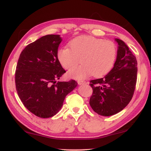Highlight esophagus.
Returning <instances> with one entry per match:
<instances>
[{
  "label": "esophagus",
  "mask_w": 151,
  "mask_h": 151,
  "mask_svg": "<svg viewBox=\"0 0 151 151\" xmlns=\"http://www.w3.org/2000/svg\"><path fill=\"white\" fill-rule=\"evenodd\" d=\"M78 84H80V85H82V84H86V82L84 81V80H78Z\"/></svg>",
  "instance_id": "1"
}]
</instances>
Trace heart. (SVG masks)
<instances>
[{
	"mask_svg": "<svg viewBox=\"0 0 151 151\" xmlns=\"http://www.w3.org/2000/svg\"><path fill=\"white\" fill-rule=\"evenodd\" d=\"M70 47H64L58 51L60 63L65 69L75 67L81 59L83 65L68 72V76L82 80L93 75L100 77L109 73L114 65L117 49L111 41L91 36H81L73 39Z\"/></svg>",
	"mask_w": 151,
	"mask_h": 151,
	"instance_id": "b5f03b06",
	"label": "heart"
}]
</instances>
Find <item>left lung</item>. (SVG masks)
Here are the masks:
<instances>
[{
    "label": "left lung",
    "mask_w": 151,
    "mask_h": 151,
    "mask_svg": "<svg viewBox=\"0 0 151 151\" xmlns=\"http://www.w3.org/2000/svg\"><path fill=\"white\" fill-rule=\"evenodd\" d=\"M118 47L114 67L104 78L91 80L93 94L89 104L102 116L120 112L133 98L137 82V63L127 44L115 38Z\"/></svg>",
    "instance_id": "1"
}]
</instances>
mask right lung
I'll list each match as a JSON object with an SVG mask.
<instances>
[{
	"mask_svg": "<svg viewBox=\"0 0 151 151\" xmlns=\"http://www.w3.org/2000/svg\"><path fill=\"white\" fill-rule=\"evenodd\" d=\"M60 35H47L30 43L20 53L15 74L16 88L24 106L42 118L55 115L77 82H57L65 73L58 58Z\"/></svg>",
	"mask_w": 151,
	"mask_h": 151,
	"instance_id": "obj_1",
	"label": "right lung"
}]
</instances>
